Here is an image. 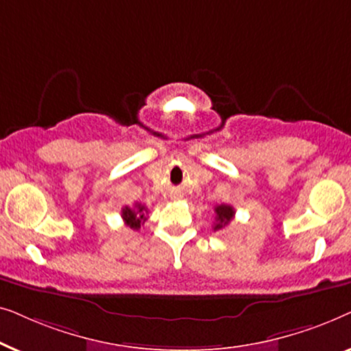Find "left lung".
<instances>
[{
    "instance_id": "left-lung-1",
    "label": "left lung",
    "mask_w": 351,
    "mask_h": 351,
    "mask_svg": "<svg viewBox=\"0 0 351 351\" xmlns=\"http://www.w3.org/2000/svg\"><path fill=\"white\" fill-rule=\"evenodd\" d=\"M214 213H215L214 232H217V230H222V228L227 227V225L232 222L233 217H234V209L232 208V206H228V204L215 206Z\"/></svg>"
}]
</instances>
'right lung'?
Instances as JSON below:
<instances>
[{
    "mask_svg": "<svg viewBox=\"0 0 351 351\" xmlns=\"http://www.w3.org/2000/svg\"><path fill=\"white\" fill-rule=\"evenodd\" d=\"M121 217L128 227H131L132 230H138L141 228V225L145 223V220H147V208L138 203H136L134 208L124 206V208L121 209Z\"/></svg>",
    "mask_w": 351,
    "mask_h": 351,
    "instance_id": "1",
    "label": "right lung"
}]
</instances>
